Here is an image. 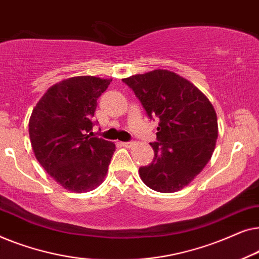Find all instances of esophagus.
Listing matches in <instances>:
<instances>
[{
  "mask_svg": "<svg viewBox=\"0 0 259 259\" xmlns=\"http://www.w3.org/2000/svg\"><path fill=\"white\" fill-rule=\"evenodd\" d=\"M121 145L126 148H132L134 145H136V143H134V141H128V143H121Z\"/></svg>",
  "mask_w": 259,
  "mask_h": 259,
  "instance_id": "34e87169",
  "label": "esophagus"
}]
</instances>
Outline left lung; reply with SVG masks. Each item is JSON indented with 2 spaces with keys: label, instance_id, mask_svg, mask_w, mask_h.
I'll use <instances>...</instances> for the list:
<instances>
[{
  "label": "left lung",
  "instance_id": "left-lung-1",
  "mask_svg": "<svg viewBox=\"0 0 259 259\" xmlns=\"http://www.w3.org/2000/svg\"><path fill=\"white\" fill-rule=\"evenodd\" d=\"M132 88L147 115L158 116L153 161L139 168L145 185L172 193L189 185L210 161L218 138L217 114L203 92L167 69L137 74Z\"/></svg>",
  "mask_w": 259,
  "mask_h": 259
}]
</instances>
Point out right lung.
Returning a JSON list of instances; mask_svg holds the SVG:
<instances>
[{
	"label": "right lung",
	"mask_w": 259,
	"mask_h": 259,
	"mask_svg": "<svg viewBox=\"0 0 259 259\" xmlns=\"http://www.w3.org/2000/svg\"><path fill=\"white\" fill-rule=\"evenodd\" d=\"M111 81L91 75L60 81L31 112L29 138L35 158L70 192L97 189L107 175L115 145L93 136L92 118Z\"/></svg>",
	"instance_id": "1"
}]
</instances>
